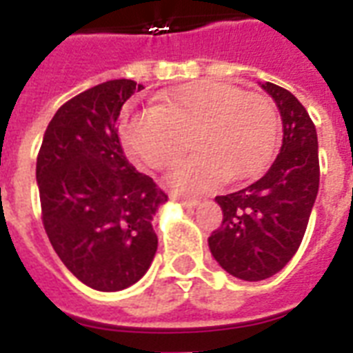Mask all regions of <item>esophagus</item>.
<instances>
[{
    "instance_id": "1",
    "label": "esophagus",
    "mask_w": 353,
    "mask_h": 353,
    "mask_svg": "<svg viewBox=\"0 0 353 353\" xmlns=\"http://www.w3.org/2000/svg\"><path fill=\"white\" fill-rule=\"evenodd\" d=\"M174 201H177L179 205H183V207H196V205L199 203V199L196 198H185V196H174Z\"/></svg>"
}]
</instances>
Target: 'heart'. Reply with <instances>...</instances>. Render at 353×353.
Listing matches in <instances>:
<instances>
[{
	"mask_svg": "<svg viewBox=\"0 0 353 353\" xmlns=\"http://www.w3.org/2000/svg\"><path fill=\"white\" fill-rule=\"evenodd\" d=\"M122 143L133 159L152 170H165L190 146L199 154L168 174V187L201 192L231 177L262 176L279 141V115L271 99L245 93L218 80H198L161 93L152 110L128 115Z\"/></svg>",
	"mask_w": 353,
	"mask_h": 353,
	"instance_id": "obj_1",
	"label": "heart"
}]
</instances>
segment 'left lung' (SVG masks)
<instances>
[{
	"label": "left lung",
	"mask_w": 353,
	"mask_h": 353,
	"mask_svg": "<svg viewBox=\"0 0 353 353\" xmlns=\"http://www.w3.org/2000/svg\"><path fill=\"white\" fill-rule=\"evenodd\" d=\"M262 88L282 117L280 154L256 183L216 196L223 221L209 236L216 262L249 282L279 273L301 247L321 176L317 130L306 108L280 85L265 82Z\"/></svg>",
	"instance_id": "8db88e82"
}]
</instances>
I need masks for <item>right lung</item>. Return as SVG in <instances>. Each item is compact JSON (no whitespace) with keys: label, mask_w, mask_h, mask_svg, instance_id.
Segmentation results:
<instances>
[{"label":"right lung","mask_w":353,"mask_h":353,"mask_svg":"<svg viewBox=\"0 0 353 353\" xmlns=\"http://www.w3.org/2000/svg\"><path fill=\"white\" fill-rule=\"evenodd\" d=\"M144 90L108 80L60 106L36 159L41 221L71 273L97 291H121L157 251L152 220L168 196L130 165L119 139L124 102Z\"/></svg>","instance_id":"add662e5"}]
</instances>
